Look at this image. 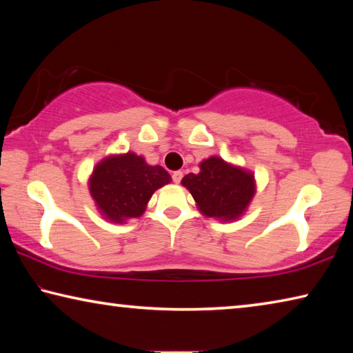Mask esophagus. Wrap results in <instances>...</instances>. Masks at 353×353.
<instances>
[{
  "mask_svg": "<svg viewBox=\"0 0 353 353\" xmlns=\"http://www.w3.org/2000/svg\"><path fill=\"white\" fill-rule=\"evenodd\" d=\"M172 181H174L176 183H179V182H181L182 181V177H183V172L182 171H174V172H172Z\"/></svg>",
  "mask_w": 353,
  "mask_h": 353,
  "instance_id": "34e87169",
  "label": "esophagus"
}]
</instances>
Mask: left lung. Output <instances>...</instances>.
Wrapping results in <instances>:
<instances>
[{"instance_id": "obj_1", "label": "left lung", "mask_w": 353, "mask_h": 353, "mask_svg": "<svg viewBox=\"0 0 353 353\" xmlns=\"http://www.w3.org/2000/svg\"><path fill=\"white\" fill-rule=\"evenodd\" d=\"M199 210L212 218L235 219L254 196V176L227 165L223 159L210 157L201 163V172L182 179Z\"/></svg>"}]
</instances>
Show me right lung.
<instances>
[{"label": "right lung", "mask_w": 353, "mask_h": 353, "mask_svg": "<svg viewBox=\"0 0 353 353\" xmlns=\"http://www.w3.org/2000/svg\"><path fill=\"white\" fill-rule=\"evenodd\" d=\"M171 181L162 166H151L132 152L105 159L93 171L90 193L105 218L123 223L139 218L157 188Z\"/></svg>", "instance_id": "right-lung-1"}]
</instances>
